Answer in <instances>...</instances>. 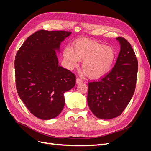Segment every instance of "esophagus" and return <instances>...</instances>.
<instances>
[{"label":"esophagus","instance_id":"1","mask_svg":"<svg viewBox=\"0 0 151 151\" xmlns=\"http://www.w3.org/2000/svg\"><path fill=\"white\" fill-rule=\"evenodd\" d=\"M82 83H83V80H81L80 78H78V77H77V78L76 79V84H78Z\"/></svg>","mask_w":151,"mask_h":151}]
</instances>
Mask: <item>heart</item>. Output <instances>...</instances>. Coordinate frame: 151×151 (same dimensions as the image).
I'll use <instances>...</instances> for the list:
<instances>
[{"label": "heart", "instance_id": "1", "mask_svg": "<svg viewBox=\"0 0 151 151\" xmlns=\"http://www.w3.org/2000/svg\"><path fill=\"white\" fill-rule=\"evenodd\" d=\"M63 57L70 68L83 60L82 68L84 74L93 79L106 76L111 70L116 61V52L111 47L88 39L76 41L72 48H65Z\"/></svg>", "mask_w": 151, "mask_h": 151}]
</instances>
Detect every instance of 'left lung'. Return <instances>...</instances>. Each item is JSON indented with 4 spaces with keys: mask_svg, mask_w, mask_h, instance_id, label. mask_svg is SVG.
Listing matches in <instances>:
<instances>
[{
    "mask_svg": "<svg viewBox=\"0 0 151 151\" xmlns=\"http://www.w3.org/2000/svg\"><path fill=\"white\" fill-rule=\"evenodd\" d=\"M120 51L111 72L98 82L89 83L88 103L98 118L108 120L121 115L134 94L138 61L131 45L123 38H116Z\"/></svg>",
    "mask_w": 151,
    "mask_h": 151,
    "instance_id": "left-lung-1",
    "label": "left lung"
}]
</instances>
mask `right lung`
I'll return each mask as SVG.
<instances>
[{"label":"right lung","instance_id":"right-lung-1","mask_svg":"<svg viewBox=\"0 0 151 151\" xmlns=\"http://www.w3.org/2000/svg\"><path fill=\"white\" fill-rule=\"evenodd\" d=\"M71 32L40 30L26 39L15 58L17 93L36 117L50 120L60 115L64 93L76 85V76L58 65L57 52Z\"/></svg>","mask_w":151,"mask_h":151}]
</instances>
